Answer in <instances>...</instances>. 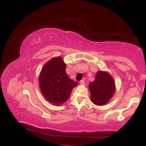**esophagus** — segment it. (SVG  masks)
Instances as JSON below:
<instances>
[{
    "mask_svg": "<svg viewBox=\"0 0 146 146\" xmlns=\"http://www.w3.org/2000/svg\"><path fill=\"white\" fill-rule=\"evenodd\" d=\"M85 83V81L84 80H81V81H80V85H83Z\"/></svg>",
    "mask_w": 146,
    "mask_h": 146,
    "instance_id": "obj_1",
    "label": "esophagus"
}]
</instances>
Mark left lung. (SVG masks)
Masks as SVG:
<instances>
[{"label":"left lung","mask_w":146,"mask_h":146,"mask_svg":"<svg viewBox=\"0 0 146 146\" xmlns=\"http://www.w3.org/2000/svg\"><path fill=\"white\" fill-rule=\"evenodd\" d=\"M91 100L95 105L107 104L115 91L114 80L107 71H98L94 82L89 83Z\"/></svg>","instance_id":"1"}]
</instances>
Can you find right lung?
Listing matches in <instances>:
<instances>
[{
  "mask_svg": "<svg viewBox=\"0 0 146 146\" xmlns=\"http://www.w3.org/2000/svg\"><path fill=\"white\" fill-rule=\"evenodd\" d=\"M66 67L62 57H54L43 66L39 74V84L42 94L54 105L67 101L71 90L77 85V83L68 76Z\"/></svg>",
  "mask_w": 146,
  "mask_h": 146,
  "instance_id": "obj_1",
  "label": "right lung"
}]
</instances>
